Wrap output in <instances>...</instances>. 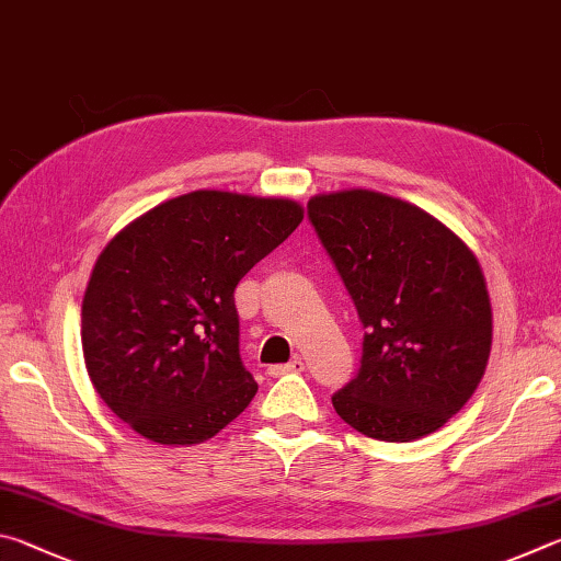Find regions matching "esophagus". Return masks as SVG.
<instances>
[{
  "mask_svg": "<svg viewBox=\"0 0 561 561\" xmlns=\"http://www.w3.org/2000/svg\"><path fill=\"white\" fill-rule=\"evenodd\" d=\"M302 369H306V362H302L300 357H293L288 365H271L268 375L271 377H283V375H290V371H302Z\"/></svg>",
  "mask_w": 561,
  "mask_h": 561,
  "instance_id": "obj_1",
  "label": "esophagus"
}]
</instances>
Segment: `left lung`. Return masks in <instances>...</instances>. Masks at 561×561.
Wrapping results in <instances>:
<instances>
[{"label":"left lung","instance_id":"1","mask_svg":"<svg viewBox=\"0 0 561 561\" xmlns=\"http://www.w3.org/2000/svg\"><path fill=\"white\" fill-rule=\"evenodd\" d=\"M318 239L365 325L340 419L389 444L434 434L485 375L493 310L476 253L419 206L345 190L308 202Z\"/></svg>","mask_w":561,"mask_h":561}]
</instances>
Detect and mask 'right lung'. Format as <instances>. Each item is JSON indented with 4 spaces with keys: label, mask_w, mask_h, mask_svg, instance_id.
Here are the masks:
<instances>
[{
    "label": "right lung",
    "mask_w": 561,
    "mask_h": 561,
    "mask_svg": "<svg viewBox=\"0 0 561 561\" xmlns=\"http://www.w3.org/2000/svg\"><path fill=\"white\" fill-rule=\"evenodd\" d=\"M300 221L293 199L199 190L113 236L88 280L81 342L117 419L154 444L192 446L251 404L233 290Z\"/></svg>",
    "instance_id": "right-lung-1"
}]
</instances>
